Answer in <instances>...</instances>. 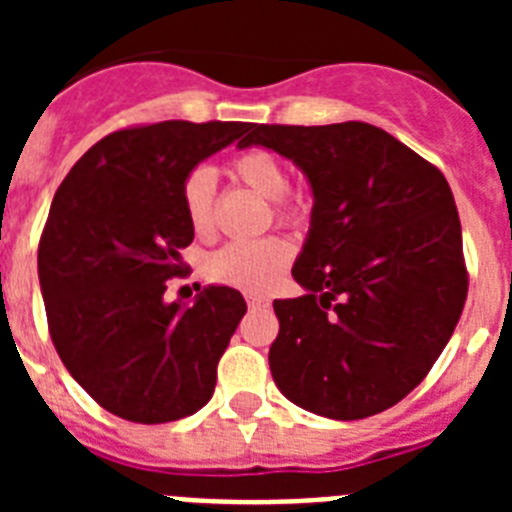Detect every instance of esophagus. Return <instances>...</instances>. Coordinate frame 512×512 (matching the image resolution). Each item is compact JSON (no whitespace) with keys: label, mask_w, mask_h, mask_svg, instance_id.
<instances>
[{"label":"esophagus","mask_w":512,"mask_h":512,"mask_svg":"<svg viewBox=\"0 0 512 512\" xmlns=\"http://www.w3.org/2000/svg\"><path fill=\"white\" fill-rule=\"evenodd\" d=\"M246 302H248V307H251V310H264V307H269V300H266V297L248 295Z\"/></svg>","instance_id":"esophagus-1"}]
</instances>
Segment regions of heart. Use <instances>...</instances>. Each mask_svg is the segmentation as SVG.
Masks as SVG:
<instances>
[{
  "label": "heart",
  "mask_w": 512,
  "mask_h": 512,
  "mask_svg": "<svg viewBox=\"0 0 512 512\" xmlns=\"http://www.w3.org/2000/svg\"><path fill=\"white\" fill-rule=\"evenodd\" d=\"M228 171L235 182L259 192L261 197H269L271 212L279 225L300 223L305 210H302L300 197L287 189V169L277 153H271L269 148H243L230 156ZM179 197H182L189 228L197 235H210L215 228L217 207V184L212 169L207 166L189 169L182 179ZM289 261H292V248L277 235H269V238L235 241L217 248L207 259L205 271L212 282L264 295L282 279Z\"/></svg>",
  "instance_id": "1"
}]
</instances>
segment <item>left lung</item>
I'll return each mask as SVG.
<instances>
[{
    "mask_svg": "<svg viewBox=\"0 0 512 512\" xmlns=\"http://www.w3.org/2000/svg\"><path fill=\"white\" fill-rule=\"evenodd\" d=\"M292 158L315 194L292 277L274 300L271 377L310 413L359 420L418 387L467 302L461 223L446 176L366 122L251 125L241 148Z\"/></svg>",
    "mask_w": 512,
    "mask_h": 512,
    "instance_id": "obj_1",
    "label": "left lung"
}]
</instances>
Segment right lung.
I'll use <instances>...</instances> for the list:
<instances>
[{
  "mask_svg": "<svg viewBox=\"0 0 512 512\" xmlns=\"http://www.w3.org/2000/svg\"><path fill=\"white\" fill-rule=\"evenodd\" d=\"M251 122L166 120L104 135L66 174L38 246L48 333L71 377L130 423L197 413L246 315L238 289L207 287L189 305L166 282L189 269L194 238L182 179Z\"/></svg>",
  "mask_w": 512,
  "mask_h": 512,
  "instance_id": "1",
  "label": "right lung"
}]
</instances>
